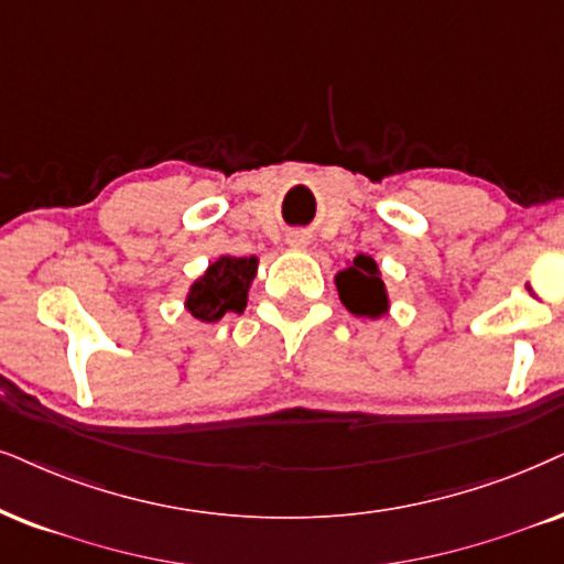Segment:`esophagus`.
Segmentation results:
<instances>
[{
    "mask_svg": "<svg viewBox=\"0 0 564 564\" xmlns=\"http://www.w3.org/2000/svg\"><path fill=\"white\" fill-rule=\"evenodd\" d=\"M289 245L291 247H304L306 245V237H304V234H291V237H289Z\"/></svg>",
    "mask_w": 564,
    "mask_h": 564,
    "instance_id": "esophagus-1",
    "label": "esophagus"
}]
</instances>
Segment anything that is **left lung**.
Instances as JSON below:
<instances>
[{
	"instance_id": "1",
	"label": "left lung",
	"mask_w": 564,
	"mask_h": 564,
	"mask_svg": "<svg viewBox=\"0 0 564 564\" xmlns=\"http://www.w3.org/2000/svg\"><path fill=\"white\" fill-rule=\"evenodd\" d=\"M380 268L369 254H356L354 262L335 275V286H338L340 302L351 315L377 319L388 312V291L380 278Z\"/></svg>"
}]
</instances>
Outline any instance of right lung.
Instances as JSON below:
<instances>
[{
  "label": "right lung",
  "instance_id": "right-lung-1",
  "mask_svg": "<svg viewBox=\"0 0 564 564\" xmlns=\"http://www.w3.org/2000/svg\"><path fill=\"white\" fill-rule=\"evenodd\" d=\"M258 273V258H231L224 254L210 262L208 270L189 286L187 312L203 323H218L226 312L241 315L247 306V294Z\"/></svg>",
  "mask_w": 564,
  "mask_h": 564
}]
</instances>
